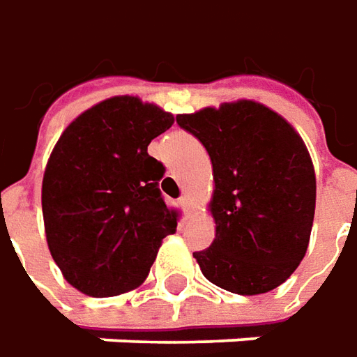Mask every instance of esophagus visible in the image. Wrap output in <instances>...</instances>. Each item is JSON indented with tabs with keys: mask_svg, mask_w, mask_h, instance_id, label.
Instances as JSON below:
<instances>
[{
	"mask_svg": "<svg viewBox=\"0 0 357 357\" xmlns=\"http://www.w3.org/2000/svg\"><path fill=\"white\" fill-rule=\"evenodd\" d=\"M178 203H179V207H181V209H183V211H190V195H181V197H179L178 199Z\"/></svg>",
	"mask_w": 357,
	"mask_h": 357,
	"instance_id": "obj_1",
	"label": "esophagus"
}]
</instances>
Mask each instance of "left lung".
Returning <instances> with one entry per match:
<instances>
[{"mask_svg":"<svg viewBox=\"0 0 357 357\" xmlns=\"http://www.w3.org/2000/svg\"><path fill=\"white\" fill-rule=\"evenodd\" d=\"M176 120L205 146L213 166L215 239L193 252L203 277L245 296L280 287L306 255L316 207V176L302 138L252 100Z\"/></svg>","mask_w":357,"mask_h":357,"instance_id":"1","label":"left lung"}]
</instances>
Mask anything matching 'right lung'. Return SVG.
Segmentation results:
<instances>
[{
	"label": "right lung",
	"instance_id": "add662e5",
	"mask_svg": "<svg viewBox=\"0 0 357 357\" xmlns=\"http://www.w3.org/2000/svg\"><path fill=\"white\" fill-rule=\"evenodd\" d=\"M174 116L136 96H114L75 118L45 167V235L75 289L116 296L140 287L178 219L160 191L164 166L148 144Z\"/></svg>",
	"mask_w": 357,
	"mask_h": 357
}]
</instances>
